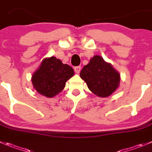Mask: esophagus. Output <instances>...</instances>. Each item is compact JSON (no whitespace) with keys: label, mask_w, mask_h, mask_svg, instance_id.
Here are the masks:
<instances>
[{"label":"esophagus","mask_w":152,"mask_h":152,"mask_svg":"<svg viewBox=\"0 0 152 152\" xmlns=\"http://www.w3.org/2000/svg\"><path fill=\"white\" fill-rule=\"evenodd\" d=\"M74 70L76 73H80V70H81V66H75L74 67Z\"/></svg>","instance_id":"esophagus-1"}]
</instances>
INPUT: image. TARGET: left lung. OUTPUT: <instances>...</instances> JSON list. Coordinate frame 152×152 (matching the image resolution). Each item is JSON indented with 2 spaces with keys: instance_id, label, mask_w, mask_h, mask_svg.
I'll list each match as a JSON object with an SVG mask.
<instances>
[{
  "instance_id": "8db88e82",
  "label": "left lung",
  "mask_w": 152,
  "mask_h": 152,
  "mask_svg": "<svg viewBox=\"0 0 152 152\" xmlns=\"http://www.w3.org/2000/svg\"><path fill=\"white\" fill-rule=\"evenodd\" d=\"M80 77L87 84L89 90L100 97H107L115 91L120 84V74L102 57L94 55L84 66Z\"/></svg>"
}]
</instances>
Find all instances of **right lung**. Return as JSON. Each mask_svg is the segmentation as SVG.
I'll return each instance as SVG.
<instances>
[{"label":"right lung","instance_id":"right-lung-1","mask_svg":"<svg viewBox=\"0 0 152 152\" xmlns=\"http://www.w3.org/2000/svg\"><path fill=\"white\" fill-rule=\"evenodd\" d=\"M74 75L73 69L55 57L42 60L31 78L35 90L46 97H53L64 88L66 82Z\"/></svg>","mask_w":152,"mask_h":152}]
</instances>
